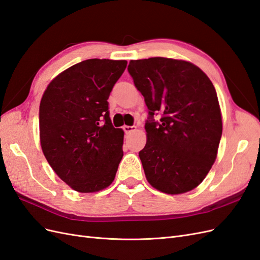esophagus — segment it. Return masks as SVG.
<instances>
[{
  "mask_svg": "<svg viewBox=\"0 0 260 260\" xmlns=\"http://www.w3.org/2000/svg\"><path fill=\"white\" fill-rule=\"evenodd\" d=\"M122 129L125 133H131L133 131H136V125H123Z\"/></svg>",
  "mask_w": 260,
  "mask_h": 260,
  "instance_id": "esophagus-1",
  "label": "esophagus"
}]
</instances>
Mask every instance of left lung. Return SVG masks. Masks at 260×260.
Here are the masks:
<instances>
[{"label": "left lung", "instance_id": "obj_1", "mask_svg": "<svg viewBox=\"0 0 260 260\" xmlns=\"http://www.w3.org/2000/svg\"><path fill=\"white\" fill-rule=\"evenodd\" d=\"M128 72L148 108L139 153L147 181L167 194L193 190L215 162L222 135L214 84L192 62L172 58L131 60Z\"/></svg>", "mask_w": 260, "mask_h": 260}]
</instances>
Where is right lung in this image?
Returning <instances> with one entry per match:
<instances>
[{
  "label": "right lung",
  "instance_id": "1",
  "mask_svg": "<svg viewBox=\"0 0 260 260\" xmlns=\"http://www.w3.org/2000/svg\"><path fill=\"white\" fill-rule=\"evenodd\" d=\"M127 60L92 58L59 74L46 88L39 112L43 154L75 191L111 185L123 156V131L115 128L108 98Z\"/></svg>",
  "mask_w": 260,
  "mask_h": 260
}]
</instances>
